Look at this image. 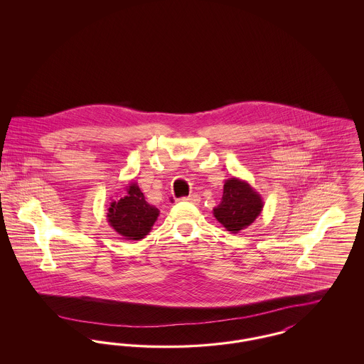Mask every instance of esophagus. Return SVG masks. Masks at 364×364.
I'll use <instances>...</instances> for the list:
<instances>
[{
    "label": "esophagus",
    "mask_w": 364,
    "mask_h": 364,
    "mask_svg": "<svg viewBox=\"0 0 364 364\" xmlns=\"http://www.w3.org/2000/svg\"><path fill=\"white\" fill-rule=\"evenodd\" d=\"M181 200H184V202H191V203H196V202H199V196L198 195H190V196H187V198H183Z\"/></svg>",
    "instance_id": "34e87169"
}]
</instances>
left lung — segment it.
Instances as JSON below:
<instances>
[{
	"label": "left lung",
	"mask_w": 364,
	"mask_h": 364,
	"mask_svg": "<svg viewBox=\"0 0 364 364\" xmlns=\"http://www.w3.org/2000/svg\"><path fill=\"white\" fill-rule=\"evenodd\" d=\"M263 210V199L245 180H225L221 203L213 210L215 220L230 233H239L251 225Z\"/></svg>",
	"instance_id": "left-lung-1"
}]
</instances>
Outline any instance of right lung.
<instances>
[{"label":"right lung","mask_w":364,"mask_h":364,"mask_svg":"<svg viewBox=\"0 0 364 364\" xmlns=\"http://www.w3.org/2000/svg\"><path fill=\"white\" fill-rule=\"evenodd\" d=\"M159 215V210L149 205L138 183H131L127 187V195L113 200L106 213V220L125 240H141Z\"/></svg>","instance_id":"right-lung-1"}]
</instances>
